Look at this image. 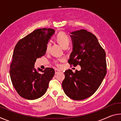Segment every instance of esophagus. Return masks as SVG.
<instances>
[{
    "instance_id": "1",
    "label": "esophagus",
    "mask_w": 121,
    "mask_h": 121,
    "mask_svg": "<svg viewBox=\"0 0 121 121\" xmlns=\"http://www.w3.org/2000/svg\"><path fill=\"white\" fill-rule=\"evenodd\" d=\"M60 71L59 70V69H55V73H56H56H60Z\"/></svg>"
}]
</instances>
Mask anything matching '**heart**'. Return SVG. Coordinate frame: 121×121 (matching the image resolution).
Masks as SVG:
<instances>
[{
    "label": "heart",
    "instance_id": "b5f03b06",
    "mask_svg": "<svg viewBox=\"0 0 121 121\" xmlns=\"http://www.w3.org/2000/svg\"><path fill=\"white\" fill-rule=\"evenodd\" d=\"M56 41L63 48H65L68 46L70 42L69 37L67 36V35L65 34L64 32H59L58 34L56 36ZM51 44L50 43H48L46 45V51H48L49 50L50 48ZM63 59H60L58 60L59 61H63ZM56 63L57 65H59L58 61H56Z\"/></svg>",
    "mask_w": 121,
    "mask_h": 121
}]
</instances>
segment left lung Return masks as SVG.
Returning a JSON list of instances; mask_svg holds the SVG:
<instances>
[{"label": "left lung", "mask_w": 121, "mask_h": 121, "mask_svg": "<svg viewBox=\"0 0 121 121\" xmlns=\"http://www.w3.org/2000/svg\"><path fill=\"white\" fill-rule=\"evenodd\" d=\"M73 43L68 62L79 65L81 70L73 73L65 71L62 89L68 97L81 100L90 97L101 85L107 73L106 53L97 37L91 32L81 29L70 32Z\"/></svg>", "instance_id": "1"}]
</instances>
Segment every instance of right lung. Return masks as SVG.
Here are the masks:
<instances>
[{
    "instance_id": "add662e5",
    "label": "right lung",
    "mask_w": 121,
    "mask_h": 121,
    "mask_svg": "<svg viewBox=\"0 0 121 121\" xmlns=\"http://www.w3.org/2000/svg\"><path fill=\"white\" fill-rule=\"evenodd\" d=\"M54 32L51 28L36 29L20 40L14 48L10 76L16 91L24 99L35 100L42 97L54 76V69L37 70L35 63L45 54L47 44Z\"/></svg>"
}]
</instances>
